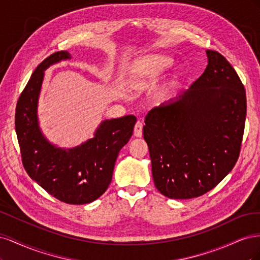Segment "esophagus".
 <instances>
[{
  "label": "esophagus",
  "instance_id": "obj_1",
  "mask_svg": "<svg viewBox=\"0 0 260 260\" xmlns=\"http://www.w3.org/2000/svg\"><path fill=\"white\" fill-rule=\"evenodd\" d=\"M135 137H137V138H141L142 137V135H143V123L141 122V121H138L137 123H136V125H135Z\"/></svg>",
  "mask_w": 260,
  "mask_h": 260
}]
</instances>
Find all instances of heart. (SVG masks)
<instances>
[{
  "label": "heart",
  "instance_id": "1",
  "mask_svg": "<svg viewBox=\"0 0 260 260\" xmlns=\"http://www.w3.org/2000/svg\"><path fill=\"white\" fill-rule=\"evenodd\" d=\"M172 58L164 54L148 55L133 62L130 73L131 86L139 91L148 88L172 66Z\"/></svg>",
  "mask_w": 260,
  "mask_h": 260
}]
</instances>
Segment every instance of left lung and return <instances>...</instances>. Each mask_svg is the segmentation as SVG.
<instances>
[{"instance_id":"left-lung-1","label":"left lung","mask_w":260,"mask_h":260,"mask_svg":"<svg viewBox=\"0 0 260 260\" xmlns=\"http://www.w3.org/2000/svg\"><path fill=\"white\" fill-rule=\"evenodd\" d=\"M176 102L145 117L143 136L155 186L175 200L202 196L233 169L241 152L246 93L237 72L217 51Z\"/></svg>"}]
</instances>
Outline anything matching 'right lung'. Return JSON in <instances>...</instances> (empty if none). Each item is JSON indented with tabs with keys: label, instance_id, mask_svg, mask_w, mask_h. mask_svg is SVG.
Listing matches in <instances>:
<instances>
[{
	"label": "right lung",
	"instance_id": "right-lung-1",
	"mask_svg": "<svg viewBox=\"0 0 260 260\" xmlns=\"http://www.w3.org/2000/svg\"><path fill=\"white\" fill-rule=\"evenodd\" d=\"M68 58L70 54L60 51L38 65L18 99L15 128L29 177L60 202L81 205L95 201L107 190L118 154L131 138L137 118L128 115L104 120L93 139L67 151L49 143L38 125V96L44 70Z\"/></svg>",
	"mask_w": 260,
	"mask_h": 260
}]
</instances>
